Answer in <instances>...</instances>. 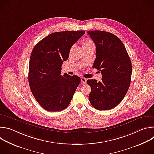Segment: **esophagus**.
<instances>
[{
    "instance_id": "1",
    "label": "esophagus",
    "mask_w": 154,
    "mask_h": 154,
    "mask_svg": "<svg viewBox=\"0 0 154 154\" xmlns=\"http://www.w3.org/2000/svg\"><path fill=\"white\" fill-rule=\"evenodd\" d=\"M86 80H87V79H85V77H81V82H82L83 83H84V84L86 83Z\"/></svg>"
}]
</instances>
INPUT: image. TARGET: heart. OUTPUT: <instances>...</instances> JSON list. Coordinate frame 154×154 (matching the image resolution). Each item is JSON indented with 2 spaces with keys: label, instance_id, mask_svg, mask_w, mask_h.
I'll list each match as a JSON object with an SVG mask.
<instances>
[{
  "label": "heart",
  "instance_id": "heart-1",
  "mask_svg": "<svg viewBox=\"0 0 154 154\" xmlns=\"http://www.w3.org/2000/svg\"><path fill=\"white\" fill-rule=\"evenodd\" d=\"M94 46L93 41L90 39V38H85V39L83 40L82 41V46L83 48V49L87 48L90 46Z\"/></svg>",
  "mask_w": 154,
  "mask_h": 154
}]
</instances>
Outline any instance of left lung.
Here are the masks:
<instances>
[{"label":"left lung","instance_id":"1","mask_svg":"<svg viewBox=\"0 0 154 154\" xmlns=\"http://www.w3.org/2000/svg\"><path fill=\"white\" fill-rule=\"evenodd\" d=\"M96 46L93 68L100 71L102 80H88L91 88L89 100L99 110L116 106L125 97L130 86L131 63L122 41L112 33L90 30L87 32Z\"/></svg>","mask_w":154,"mask_h":154}]
</instances>
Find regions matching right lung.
<instances>
[{"label":"right lung","instance_id":"right-lung-1","mask_svg":"<svg viewBox=\"0 0 154 154\" xmlns=\"http://www.w3.org/2000/svg\"><path fill=\"white\" fill-rule=\"evenodd\" d=\"M85 33L55 32L41 39L32 50L29 83L36 100L47 111L63 110L72 99L80 78L66 73L61 75V66L68 59L71 47Z\"/></svg>","mask_w":154,"mask_h":154}]
</instances>
